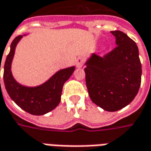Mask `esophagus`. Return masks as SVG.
Listing matches in <instances>:
<instances>
[{
    "label": "esophagus",
    "mask_w": 151,
    "mask_h": 151,
    "mask_svg": "<svg viewBox=\"0 0 151 151\" xmlns=\"http://www.w3.org/2000/svg\"><path fill=\"white\" fill-rule=\"evenodd\" d=\"M83 63H84V60H83V57H79V58L76 59V61L77 68H82L83 65Z\"/></svg>",
    "instance_id": "obj_1"
}]
</instances>
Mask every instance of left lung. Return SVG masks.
<instances>
[{
	"label": "left lung",
	"instance_id": "obj_1",
	"mask_svg": "<svg viewBox=\"0 0 151 151\" xmlns=\"http://www.w3.org/2000/svg\"><path fill=\"white\" fill-rule=\"evenodd\" d=\"M116 47L103 56L92 54L86 62L85 80L92 101L109 112L128 105L138 92L142 64L137 44L120 30L111 31Z\"/></svg>",
	"mask_w": 151,
	"mask_h": 151
}]
</instances>
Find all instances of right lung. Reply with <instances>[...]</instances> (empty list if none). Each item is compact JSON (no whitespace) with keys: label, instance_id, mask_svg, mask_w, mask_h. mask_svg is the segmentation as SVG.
<instances>
[{"label":"right lung","instance_id":"1","mask_svg":"<svg viewBox=\"0 0 151 151\" xmlns=\"http://www.w3.org/2000/svg\"><path fill=\"white\" fill-rule=\"evenodd\" d=\"M22 38V35H19L12 42L10 51L5 60L3 75L5 89L10 98L23 110L32 115H43L52 111L59 105L63 86L72 75L75 67L60 70L46 83L39 86L29 88L21 85L13 77L11 63L16 46Z\"/></svg>","mask_w":151,"mask_h":151}]
</instances>
